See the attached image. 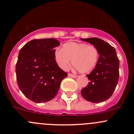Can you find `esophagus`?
I'll list each match as a JSON object with an SVG mask.
<instances>
[{"mask_svg": "<svg viewBox=\"0 0 134 134\" xmlns=\"http://www.w3.org/2000/svg\"><path fill=\"white\" fill-rule=\"evenodd\" d=\"M68 76L69 77H71V78H76V77H77L76 75H73V74H71V73H69Z\"/></svg>", "mask_w": 134, "mask_h": 134, "instance_id": "1", "label": "esophagus"}]
</instances>
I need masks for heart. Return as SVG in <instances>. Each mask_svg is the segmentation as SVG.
I'll return each mask as SVG.
<instances>
[{
  "label": "heart",
  "mask_w": 134,
  "mask_h": 134,
  "mask_svg": "<svg viewBox=\"0 0 134 134\" xmlns=\"http://www.w3.org/2000/svg\"><path fill=\"white\" fill-rule=\"evenodd\" d=\"M98 49L87 43L69 42L65 43L62 49L57 48L54 58L61 69L67 70L71 65V59L74 67L82 73L91 71L98 62Z\"/></svg>",
  "instance_id": "1"
}]
</instances>
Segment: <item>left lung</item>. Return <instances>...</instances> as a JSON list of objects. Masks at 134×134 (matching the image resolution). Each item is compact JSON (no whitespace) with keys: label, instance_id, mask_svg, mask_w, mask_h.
<instances>
[{"label":"left lung","instance_id":"left-lung-1","mask_svg":"<svg viewBox=\"0 0 134 134\" xmlns=\"http://www.w3.org/2000/svg\"><path fill=\"white\" fill-rule=\"evenodd\" d=\"M98 49L99 58L95 68L86 75L90 82L81 91L86 100L93 103L108 100L115 90L119 76V60L116 51L109 43L97 37L81 38Z\"/></svg>","mask_w":134,"mask_h":134}]
</instances>
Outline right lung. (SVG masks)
<instances>
[{
    "label": "right lung",
    "instance_id": "add662e5",
    "mask_svg": "<svg viewBox=\"0 0 134 134\" xmlns=\"http://www.w3.org/2000/svg\"><path fill=\"white\" fill-rule=\"evenodd\" d=\"M59 42L54 38L33 40L20 50L15 67L17 83L25 97L36 103L50 101L67 73L54 58Z\"/></svg>",
    "mask_w": 134,
    "mask_h": 134
}]
</instances>
